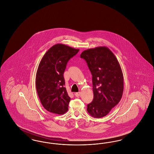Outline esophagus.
<instances>
[{
    "instance_id": "34e87169",
    "label": "esophagus",
    "mask_w": 154,
    "mask_h": 154,
    "mask_svg": "<svg viewBox=\"0 0 154 154\" xmlns=\"http://www.w3.org/2000/svg\"><path fill=\"white\" fill-rule=\"evenodd\" d=\"M80 92H75V93L74 94V95L76 97H79V96H80Z\"/></svg>"
}]
</instances>
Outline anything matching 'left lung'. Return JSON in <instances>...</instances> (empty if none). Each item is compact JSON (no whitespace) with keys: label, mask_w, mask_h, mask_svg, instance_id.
<instances>
[{"label":"left lung","mask_w":154,"mask_h":154,"mask_svg":"<svg viewBox=\"0 0 154 154\" xmlns=\"http://www.w3.org/2000/svg\"><path fill=\"white\" fill-rule=\"evenodd\" d=\"M92 75L94 99L87 105L88 113L100 118L107 115L121 99L124 77L117 59L106 47H97L82 52Z\"/></svg>","instance_id":"1"}]
</instances>
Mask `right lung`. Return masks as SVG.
I'll list each match as a JSON object with an SVG mask.
<instances>
[{"instance_id":"obj_1","label":"right lung","mask_w":154,"mask_h":154,"mask_svg":"<svg viewBox=\"0 0 154 154\" xmlns=\"http://www.w3.org/2000/svg\"><path fill=\"white\" fill-rule=\"evenodd\" d=\"M79 50L65 44H55L39 63L36 75L37 92L44 109L50 112L62 115L68 110L70 97L65 87L63 73L67 62Z\"/></svg>"}]
</instances>
